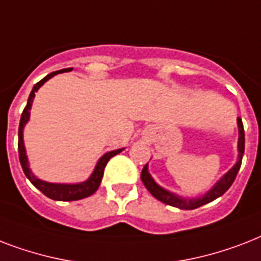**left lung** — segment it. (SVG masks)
<instances>
[{
    "label": "left lung",
    "instance_id": "1",
    "mask_svg": "<svg viewBox=\"0 0 261 261\" xmlns=\"http://www.w3.org/2000/svg\"><path fill=\"white\" fill-rule=\"evenodd\" d=\"M237 123H239V161L236 164L234 167L231 168L230 171L227 172L225 176H223L221 180H219L217 184H215L213 188H211L208 192H207L204 196H200L198 199H184L180 198L177 195L172 194L169 191L164 190L163 187H160L157 182L151 178V176L147 172V164L143 167L142 172H141V178H142V182L145 184V187L147 188V191L150 192L155 199H159L160 202L165 203V204H169V206L177 207V208H181V210H195L198 207L203 206V204H207V203L213 202L219 196H222L225 192H226L230 186L233 184V181L236 180V176L239 173L240 167H241V161H243L244 155V149H245V133H244V126L243 120L241 119H237Z\"/></svg>",
    "mask_w": 261,
    "mask_h": 261
}]
</instances>
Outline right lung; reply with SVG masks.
I'll use <instances>...</instances> for the list:
<instances>
[{"label": "right lung", "mask_w": 261, "mask_h": 261, "mask_svg": "<svg viewBox=\"0 0 261 261\" xmlns=\"http://www.w3.org/2000/svg\"><path fill=\"white\" fill-rule=\"evenodd\" d=\"M69 70H71V69H62V70L53 71L50 74H47L44 79L40 80L38 84H35V87L32 88V92H31L30 97H28L25 108L22 111L21 119H20V126H18V159H20V164H21L22 171H24L25 176L28 177V180H30L39 191H42L47 198L54 199V200H62V202L80 200V199L88 198V196H90L92 194H94V192L97 191L98 187H100L102 174H104V168H106L107 163L110 161V159H112L114 155H116L118 153H120V151L123 150V149H118V150L106 153L101 159L98 160L97 165L94 168L93 173L90 174V177L88 178L87 181L79 182V184H54V182L42 181V180H39L38 177H35L34 174H32V172L30 171V168H28V160H27L25 154V149H24V142H22V128H24L25 123L28 122V119H30V110L31 106H32V101H34L35 92L42 87L47 80H50L51 77H54V75L59 74V73H65V71Z\"/></svg>", "instance_id": "1"}]
</instances>
